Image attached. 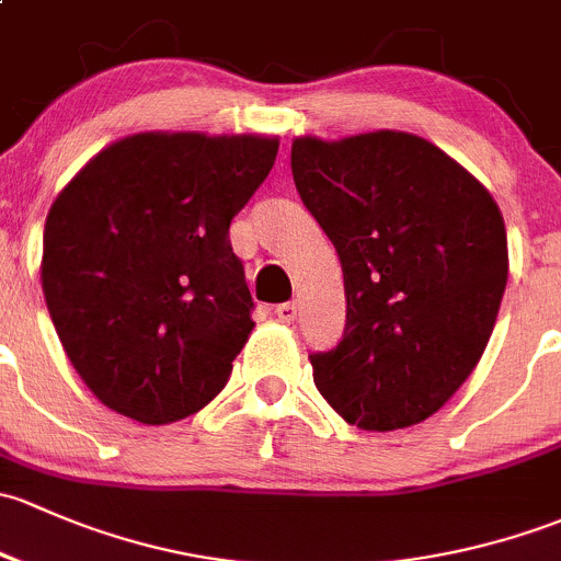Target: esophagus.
Here are the masks:
<instances>
[{"mask_svg":"<svg viewBox=\"0 0 561 561\" xmlns=\"http://www.w3.org/2000/svg\"><path fill=\"white\" fill-rule=\"evenodd\" d=\"M275 316H278V321L283 323H294L297 321V302L275 305Z\"/></svg>","mask_w":561,"mask_h":561,"instance_id":"esophagus-1","label":"esophagus"}]
</instances>
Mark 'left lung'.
<instances>
[{
    "instance_id": "8db88e82",
    "label": "left lung",
    "mask_w": 561,
    "mask_h": 561,
    "mask_svg": "<svg viewBox=\"0 0 561 561\" xmlns=\"http://www.w3.org/2000/svg\"><path fill=\"white\" fill-rule=\"evenodd\" d=\"M291 172L343 264L345 332L310 354L348 424L391 432L437 413L481 362L507 283L494 196L408 131L297 137Z\"/></svg>"
}]
</instances>
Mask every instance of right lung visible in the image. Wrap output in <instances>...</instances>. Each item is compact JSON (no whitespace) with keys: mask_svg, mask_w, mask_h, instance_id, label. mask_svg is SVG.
<instances>
[{"mask_svg":"<svg viewBox=\"0 0 561 561\" xmlns=\"http://www.w3.org/2000/svg\"><path fill=\"white\" fill-rule=\"evenodd\" d=\"M278 137L140 131L100 151L45 218L43 294L96 400L172 424L227 386L253 299L229 224Z\"/></svg>","mask_w":561,"mask_h":561,"instance_id":"add662e5","label":"right lung"}]
</instances>
